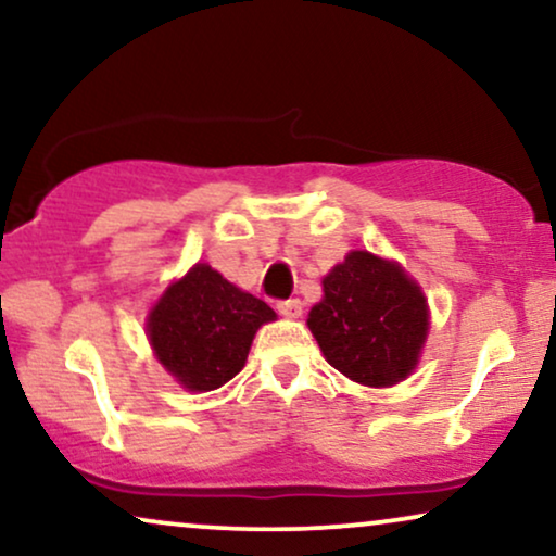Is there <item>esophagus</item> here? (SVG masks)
<instances>
[{"label":"esophagus","mask_w":556,"mask_h":556,"mask_svg":"<svg viewBox=\"0 0 556 556\" xmlns=\"http://www.w3.org/2000/svg\"><path fill=\"white\" fill-rule=\"evenodd\" d=\"M278 311H280V316H286V318H299L303 311V303H301V299L278 301Z\"/></svg>","instance_id":"esophagus-1"}]
</instances>
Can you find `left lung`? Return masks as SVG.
Wrapping results in <instances>:
<instances>
[{
    "label": "left lung",
    "instance_id": "8db88e82",
    "mask_svg": "<svg viewBox=\"0 0 556 556\" xmlns=\"http://www.w3.org/2000/svg\"><path fill=\"white\" fill-rule=\"evenodd\" d=\"M308 329L333 369L387 387L415 369L428 306L400 265L354 250L324 278V301L311 308Z\"/></svg>",
    "mask_w": 556,
    "mask_h": 556
}]
</instances>
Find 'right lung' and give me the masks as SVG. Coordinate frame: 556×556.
<instances>
[{
    "instance_id": "right-lung-1",
    "label": "right lung",
    "mask_w": 556,
    "mask_h": 556,
    "mask_svg": "<svg viewBox=\"0 0 556 556\" xmlns=\"http://www.w3.org/2000/svg\"><path fill=\"white\" fill-rule=\"evenodd\" d=\"M273 318L268 303L235 288L210 265H194L151 311L149 339L159 362L187 390L207 392L245 367L255 331Z\"/></svg>"
}]
</instances>
